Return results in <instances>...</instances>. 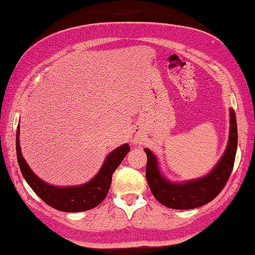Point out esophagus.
<instances>
[{
    "instance_id": "34e87169",
    "label": "esophagus",
    "mask_w": 255,
    "mask_h": 255,
    "mask_svg": "<svg viewBox=\"0 0 255 255\" xmlns=\"http://www.w3.org/2000/svg\"><path fill=\"white\" fill-rule=\"evenodd\" d=\"M143 140H144V135L142 134L139 130H134L131 134V138H130V141H131L132 144H134V145L141 144Z\"/></svg>"
}]
</instances>
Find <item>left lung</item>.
I'll return each mask as SVG.
<instances>
[{
	"mask_svg": "<svg viewBox=\"0 0 255 255\" xmlns=\"http://www.w3.org/2000/svg\"><path fill=\"white\" fill-rule=\"evenodd\" d=\"M229 137L223 156L208 175L197 179L174 182L164 177L158 166L156 155L151 150L144 149L147 156L146 180L151 191L159 203L175 210H190L199 208L215 199L226 185L233 171L238 130H237L236 114L229 109Z\"/></svg>",
	"mask_w": 255,
	"mask_h": 255,
	"instance_id": "1",
	"label": "left lung"
}]
</instances>
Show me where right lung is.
Segmentation results:
<instances>
[{"label":"right lung","instance_id":"1","mask_svg":"<svg viewBox=\"0 0 255 255\" xmlns=\"http://www.w3.org/2000/svg\"><path fill=\"white\" fill-rule=\"evenodd\" d=\"M19 125L16 132V153L17 161L23 178L32 190L43 200L46 204L62 212H82L98 206L108 194L112 176L120 164L130 151L129 144L125 143L116 147L106 156L99 173L84 185L57 187L40 179L23 158L19 144Z\"/></svg>","mask_w":255,"mask_h":255}]
</instances>
